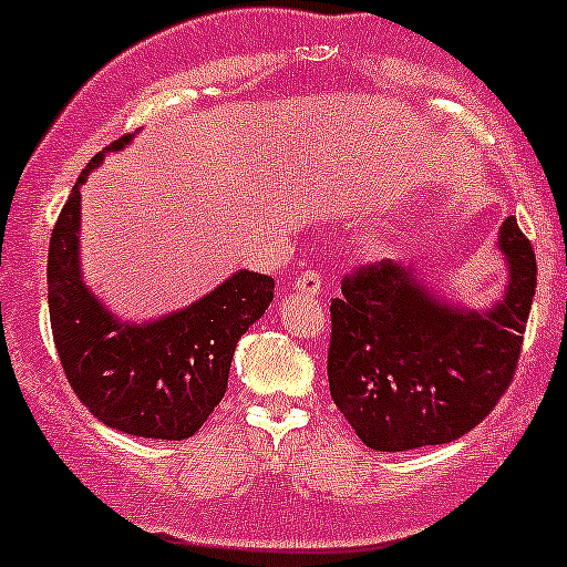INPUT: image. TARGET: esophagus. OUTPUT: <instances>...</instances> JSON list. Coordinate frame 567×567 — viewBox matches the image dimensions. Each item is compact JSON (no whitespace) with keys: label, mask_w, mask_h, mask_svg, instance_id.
Wrapping results in <instances>:
<instances>
[{"label":"esophagus","mask_w":567,"mask_h":567,"mask_svg":"<svg viewBox=\"0 0 567 567\" xmlns=\"http://www.w3.org/2000/svg\"><path fill=\"white\" fill-rule=\"evenodd\" d=\"M295 286L297 291H300V295H308V297H318L321 295V276H318L316 270H305L302 276H297L295 278Z\"/></svg>","instance_id":"esophagus-1"}]
</instances>
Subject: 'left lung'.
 Wrapping results in <instances>:
<instances>
[{"mask_svg":"<svg viewBox=\"0 0 567 567\" xmlns=\"http://www.w3.org/2000/svg\"><path fill=\"white\" fill-rule=\"evenodd\" d=\"M504 297L487 310L439 300L412 267L383 259L342 278L332 300L329 391L380 453L447 444L482 423L517 369L536 295V254L506 216Z\"/></svg>","mask_w":567,"mask_h":567,"instance_id":"8db88e82","label":"left lung"}]
</instances>
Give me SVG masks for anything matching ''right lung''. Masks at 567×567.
Masks as SVG:
<instances>
[{
	"label": "right lung",
	"mask_w": 567,
	"mask_h": 567,
	"mask_svg": "<svg viewBox=\"0 0 567 567\" xmlns=\"http://www.w3.org/2000/svg\"><path fill=\"white\" fill-rule=\"evenodd\" d=\"M131 136L87 163L50 235L48 308L63 374L93 417L144 439H189L221 402L235 346L272 302L270 276L233 272L198 302L128 323L106 310L80 270V187Z\"/></svg>",
	"instance_id": "1"
}]
</instances>
